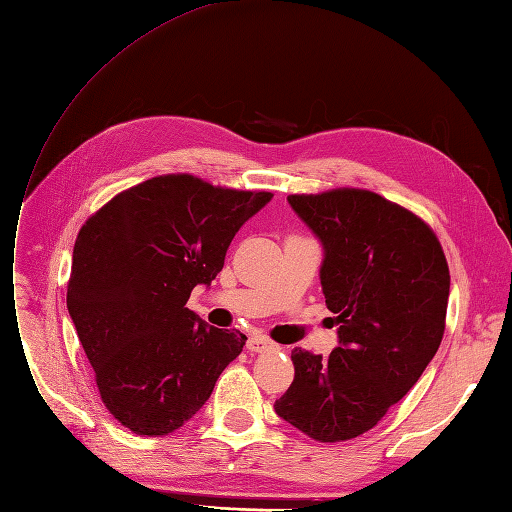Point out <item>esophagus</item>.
<instances>
[{
	"instance_id": "1",
	"label": "esophagus",
	"mask_w": 512,
	"mask_h": 512,
	"mask_svg": "<svg viewBox=\"0 0 512 512\" xmlns=\"http://www.w3.org/2000/svg\"><path fill=\"white\" fill-rule=\"evenodd\" d=\"M274 342L268 340L266 336H259V334H253L249 340H246V349H249L251 353H266V351H272L274 349Z\"/></svg>"
}]
</instances>
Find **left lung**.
<instances>
[{
	"instance_id": "left-lung-1",
	"label": "left lung",
	"mask_w": 512,
	"mask_h": 512,
	"mask_svg": "<svg viewBox=\"0 0 512 512\" xmlns=\"http://www.w3.org/2000/svg\"><path fill=\"white\" fill-rule=\"evenodd\" d=\"M287 202L323 246L319 278L338 346L329 357L293 349L295 378L274 410L315 440H351L372 430L434 359L449 266L430 227L372 191Z\"/></svg>"
}]
</instances>
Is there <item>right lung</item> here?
Segmentation results:
<instances>
[{"instance_id": "right-lung-1", "label": "right lung", "mask_w": 512, "mask_h": 512, "mask_svg": "<svg viewBox=\"0 0 512 512\" xmlns=\"http://www.w3.org/2000/svg\"><path fill=\"white\" fill-rule=\"evenodd\" d=\"M268 191L212 187L189 174L131 187L82 225L68 312L102 402L140 436H166L200 410L246 336L187 308L223 270L238 229Z\"/></svg>"}]
</instances>
